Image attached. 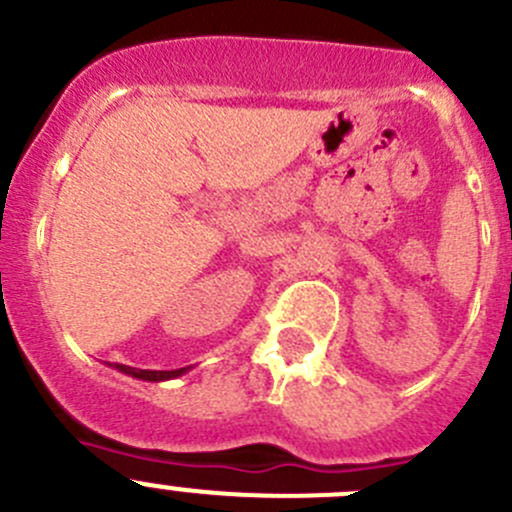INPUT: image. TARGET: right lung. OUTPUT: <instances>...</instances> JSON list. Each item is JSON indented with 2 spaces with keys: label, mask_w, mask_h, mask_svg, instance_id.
<instances>
[{
  "label": "right lung",
  "mask_w": 512,
  "mask_h": 512,
  "mask_svg": "<svg viewBox=\"0 0 512 512\" xmlns=\"http://www.w3.org/2000/svg\"><path fill=\"white\" fill-rule=\"evenodd\" d=\"M114 370L124 372V375H132L137 380H147V382H162V380H172V377L185 375L190 367H180V370H137V367L130 365H114Z\"/></svg>",
  "instance_id": "obj_1"
}]
</instances>
